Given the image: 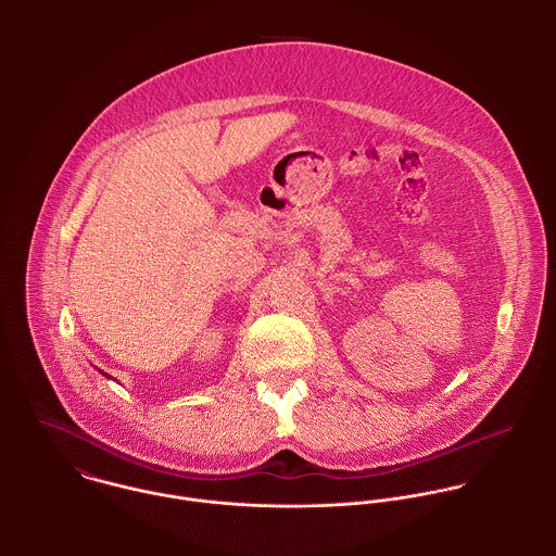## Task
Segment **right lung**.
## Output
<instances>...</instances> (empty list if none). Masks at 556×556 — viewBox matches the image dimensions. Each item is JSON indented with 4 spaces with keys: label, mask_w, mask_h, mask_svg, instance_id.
<instances>
[{
    "label": "right lung",
    "mask_w": 556,
    "mask_h": 556,
    "mask_svg": "<svg viewBox=\"0 0 556 556\" xmlns=\"http://www.w3.org/2000/svg\"><path fill=\"white\" fill-rule=\"evenodd\" d=\"M98 372H100L102 377H106V379H113V377H109V375H106V372H102V370H98Z\"/></svg>",
    "instance_id": "1"
}]
</instances>
